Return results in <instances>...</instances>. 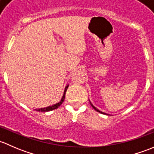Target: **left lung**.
Here are the masks:
<instances>
[{
    "label": "left lung",
    "instance_id": "left-lung-1",
    "mask_svg": "<svg viewBox=\"0 0 154 154\" xmlns=\"http://www.w3.org/2000/svg\"><path fill=\"white\" fill-rule=\"evenodd\" d=\"M89 101H90V105L92 106V107H93V109H94V110H96V111L97 112H100V113H102V114H105V115H109V114H107V113H106V112H102V111H101V110H98L97 108H96V107H95V106H93V104H92L91 103V101H90V100H89Z\"/></svg>",
    "mask_w": 154,
    "mask_h": 154
}]
</instances>
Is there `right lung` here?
<instances>
[{"instance_id": "1", "label": "right lung", "mask_w": 154, "mask_h": 154, "mask_svg": "<svg viewBox=\"0 0 154 154\" xmlns=\"http://www.w3.org/2000/svg\"><path fill=\"white\" fill-rule=\"evenodd\" d=\"M68 87H69V85H66V86L65 87V88H64V93H63L62 98H61V100H60V101H58V102H57L56 104H53V105L48 106V107H43V108L35 109V110H36V111H39V112H48V111H50V110H55V109L58 108V107H59V106L61 105V104H62L63 101H64V99H65L66 92V90H67Z\"/></svg>"}]
</instances>
